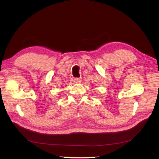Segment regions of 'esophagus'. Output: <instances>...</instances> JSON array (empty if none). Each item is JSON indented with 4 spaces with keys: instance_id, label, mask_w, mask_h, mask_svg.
<instances>
[{
    "instance_id": "34e87169",
    "label": "esophagus",
    "mask_w": 159,
    "mask_h": 159,
    "mask_svg": "<svg viewBox=\"0 0 159 159\" xmlns=\"http://www.w3.org/2000/svg\"><path fill=\"white\" fill-rule=\"evenodd\" d=\"M74 82L76 83H79L81 82V79H80V78H75Z\"/></svg>"
}]
</instances>
